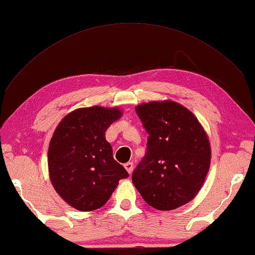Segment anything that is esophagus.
Returning <instances> with one entry per match:
<instances>
[{"label":"esophagus","mask_w":255,"mask_h":255,"mask_svg":"<svg viewBox=\"0 0 255 255\" xmlns=\"http://www.w3.org/2000/svg\"><path fill=\"white\" fill-rule=\"evenodd\" d=\"M124 166H125V169L127 170L128 173L130 174L131 172H132V163L131 162H127V163H125Z\"/></svg>","instance_id":"34e87169"}]
</instances>
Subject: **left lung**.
<instances>
[{"label":"left lung","mask_w":255,"mask_h":255,"mask_svg":"<svg viewBox=\"0 0 255 255\" xmlns=\"http://www.w3.org/2000/svg\"><path fill=\"white\" fill-rule=\"evenodd\" d=\"M136 112L149 136L146 155L132 172L133 185L155 209L188 204L209 171L206 131L191 111L170 100L143 103Z\"/></svg>","instance_id":"8db88e82"}]
</instances>
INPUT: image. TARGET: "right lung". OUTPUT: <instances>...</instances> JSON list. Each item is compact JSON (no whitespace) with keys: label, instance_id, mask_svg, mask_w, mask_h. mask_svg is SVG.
<instances>
[{"label":"right lung","instance_id":"add662e5","mask_svg":"<svg viewBox=\"0 0 255 255\" xmlns=\"http://www.w3.org/2000/svg\"><path fill=\"white\" fill-rule=\"evenodd\" d=\"M118 108H81L64 117L48 148V170L56 192L73 208L91 211L109 200L119 180L129 176L115 161L106 130L122 117Z\"/></svg>","mask_w":255,"mask_h":255}]
</instances>
